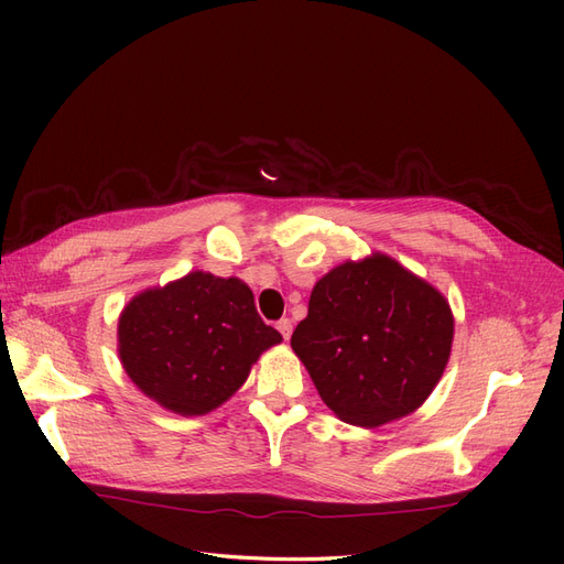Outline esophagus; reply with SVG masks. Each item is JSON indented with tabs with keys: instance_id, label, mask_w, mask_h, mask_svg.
Segmentation results:
<instances>
[{
	"instance_id": "obj_1",
	"label": "esophagus",
	"mask_w": 564,
	"mask_h": 564,
	"mask_svg": "<svg viewBox=\"0 0 564 564\" xmlns=\"http://www.w3.org/2000/svg\"><path fill=\"white\" fill-rule=\"evenodd\" d=\"M275 327H278V332L282 334V338L284 340H289V336H292V319H286V317H282L278 324H275Z\"/></svg>"
}]
</instances>
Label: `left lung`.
Wrapping results in <instances>:
<instances>
[{
  "label": "left lung",
  "mask_w": 564,
  "mask_h": 564,
  "mask_svg": "<svg viewBox=\"0 0 564 564\" xmlns=\"http://www.w3.org/2000/svg\"><path fill=\"white\" fill-rule=\"evenodd\" d=\"M452 336L445 296L377 253L315 284L292 348L338 419L373 429L412 414L431 395Z\"/></svg>",
  "instance_id": "left-lung-1"
}]
</instances>
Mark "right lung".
Returning <instances> with one entry per match:
<instances>
[{"mask_svg": "<svg viewBox=\"0 0 564 564\" xmlns=\"http://www.w3.org/2000/svg\"><path fill=\"white\" fill-rule=\"evenodd\" d=\"M117 334L129 379L183 416L224 404L259 355L282 340L256 313L245 282L209 272L135 296Z\"/></svg>", "mask_w": 564, "mask_h": 564, "instance_id": "1", "label": "right lung"}]
</instances>
